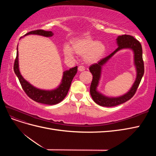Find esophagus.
<instances>
[{"instance_id": "34e87169", "label": "esophagus", "mask_w": 156, "mask_h": 156, "mask_svg": "<svg viewBox=\"0 0 156 156\" xmlns=\"http://www.w3.org/2000/svg\"><path fill=\"white\" fill-rule=\"evenodd\" d=\"M84 70H85V68L82 66H79L78 67V71H79V72H83Z\"/></svg>"}]
</instances>
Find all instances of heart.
Masks as SVG:
<instances>
[{
  "instance_id": "b5f03b06",
  "label": "heart",
  "mask_w": 156,
  "mask_h": 156,
  "mask_svg": "<svg viewBox=\"0 0 156 156\" xmlns=\"http://www.w3.org/2000/svg\"><path fill=\"white\" fill-rule=\"evenodd\" d=\"M106 47L101 41H96L89 37L77 39L72 41V48L66 44L64 46L63 53L66 58L74 59L75 54L84 56L88 64L95 63L105 55Z\"/></svg>"
}]
</instances>
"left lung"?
<instances>
[{
    "mask_svg": "<svg viewBox=\"0 0 156 156\" xmlns=\"http://www.w3.org/2000/svg\"><path fill=\"white\" fill-rule=\"evenodd\" d=\"M116 40L118 45L117 49L107 57L100 60L96 64H92L89 68L90 72L93 75L90 92L94 102L100 106L114 107L130 100L135 94L144 75L143 49L140 42L134 38V37L129 35L119 36L117 37ZM122 49H130L133 51L134 63L136 69V78L133 85L126 94L117 97H107L99 92L97 90L101 77L102 68L118 51Z\"/></svg>",
    "mask_w": 156,
    "mask_h": 156,
    "instance_id": "left-lung-1",
    "label": "left lung"
}]
</instances>
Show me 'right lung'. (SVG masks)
Listing matches in <instances>:
<instances>
[{
	"label": "right lung",
	"instance_id": "1",
	"mask_svg": "<svg viewBox=\"0 0 156 156\" xmlns=\"http://www.w3.org/2000/svg\"><path fill=\"white\" fill-rule=\"evenodd\" d=\"M30 34L39 35L44 37H51L54 35L51 31H45L44 30H37L28 32L24 36ZM21 37V38H22ZM20 38V39H21ZM13 70L16 76L20 81L23 90L25 92L27 96L34 101L44 103L46 105H55L62 101L66 96L69 89L71 83L74 76L77 73V66L66 70L63 72L62 80L59 85L52 90L40 89L33 86L29 81L22 76L21 74L20 66H19V52L18 45L17 47V56L13 66Z\"/></svg>",
	"mask_w": 156,
	"mask_h": 156
}]
</instances>
